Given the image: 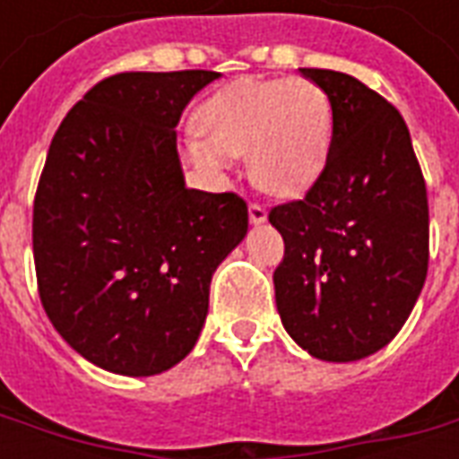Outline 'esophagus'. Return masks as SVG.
I'll list each match as a JSON object with an SVG mask.
<instances>
[{"label":"esophagus","mask_w":459,"mask_h":459,"mask_svg":"<svg viewBox=\"0 0 459 459\" xmlns=\"http://www.w3.org/2000/svg\"><path fill=\"white\" fill-rule=\"evenodd\" d=\"M248 213H250V223H263V221L268 219V211H265V206H260V204H250L248 206Z\"/></svg>","instance_id":"1"}]
</instances>
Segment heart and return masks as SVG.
<instances>
[{
  "label": "heart",
  "instance_id": "heart-1",
  "mask_svg": "<svg viewBox=\"0 0 459 459\" xmlns=\"http://www.w3.org/2000/svg\"><path fill=\"white\" fill-rule=\"evenodd\" d=\"M186 142L189 160L221 171L248 152L255 186L275 196H299L319 179L332 144L327 91L307 78H240L201 105Z\"/></svg>",
  "mask_w": 459,
  "mask_h": 459
}]
</instances>
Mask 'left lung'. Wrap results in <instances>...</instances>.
Instances as JSON below:
<instances>
[{
	"label": "left lung",
	"mask_w": 459,
	"mask_h": 459,
	"mask_svg": "<svg viewBox=\"0 0 459 459\" xmlns=\"http://www.w3.org/2000/svg\"><path fill=\"white\" fill-rule=\"evenodd\" d=\"M332 103V144L305 199L270 209L285 240L275 302L288 334L356 361L401 332L428 275V191L411 132L354 75L299 68Z\"/></svg>",
	"instance_id": "1"
}]
</instances>
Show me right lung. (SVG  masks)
<instances>
[{"instance_id":"obj_1","label":"right lung","mask_w":459,"mask_h":459,"mask_svg":"<svg viewBox=\"0 0 459 459\" xmlns=\"http://www.w3.org/2000/svg\"><path fill=\"white\" fill-rule=\"evenodd\" d=\"M216 71L117 74L56 130L34 199L39 298L105 371L154 376L189 354L221 260L248 230L233 191L189 189L177 122Z\"/></svg>"}]
</instances>
